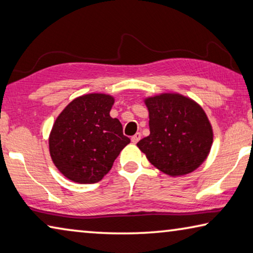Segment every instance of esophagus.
<instances>
[{"instance_id":"esophagus-1","label":"esophagus","mask_w":253,"mask_h":253,"mask_svg":"<svg viewBox=\"0 0 253 253\" xmlns=\"http://www.w3.org/2000/svg\"><path fill=\"white\" fill-rule=\"evenodd\" d=\"M141 133H136L134 136H131V142H133L134 144L137 143L139 139H141Z\"/></svg>"}]
</instances>
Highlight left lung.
<instances>
[{
    "label": "left lung",
    "instance_id": "left-lung-1",
    "mask_svg": "<svg viewBox=\"0 0 253 253\" xmlns=\"http://www.w3.org/2000/svg\"><path fill=\"white\" fill-rule=\"evenodd\" d=\"M150 135L137 143L151 164L170 177L202 166L213 144V127L202 106L177 92L144 99Z\"/></svg>",
    "mask_w": 253,
    "mask_h": 253
}]
</instances>
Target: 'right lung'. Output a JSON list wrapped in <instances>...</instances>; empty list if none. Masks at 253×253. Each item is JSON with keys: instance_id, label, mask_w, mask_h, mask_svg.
Masks as SVG:
<instances>
[{"instance_id": "add662e5", "label": "right lung", "mask_w": 253, "mask_h": 253, "mask_svg": "<svg viewBox=\"0 0 253 253\" xmlns=\"http://www.w3.org/2000/svg\"><path fill=\"white\" fill-rule=\"evenodd\" d=\"M114 103L110 94H84L56 118L48 144L50 158L64 177L76 183L100 181L130 143L119 120L110 117Z\"/></svg>"}]
</instances>
